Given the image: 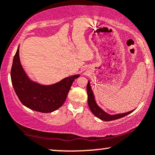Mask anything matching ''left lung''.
Instances as JSON below:
<instances>
[{
    "label": "left lung",
    "mask_w": 155,
    "mask_h": 155,
    "mask_svg": "<svg viewBox=\"0 0 155 155\" xmlns=\"http://www.w3.org/2000/svg\"><path fill=\"white\" fill-rule=\"evenodd\" d=\"M87 95H88V99H87V102L89 107L91 110V111L92 112V114H94V116H96L97 118H100L101 120H105V121H110V120H116L118 119V118H120L122 117H124L128 114L134 111H128L127 113H124V114H115V115H110V114L106 113L104 111H103L102 109H101L100 107H99L98 105L97 104L96 101H95L94 99V96L93 94V92L92 91V88L90 87V81H88L87 85Z\"/></svg>",
    "instance_id": "obj_1"
}]
</instances>
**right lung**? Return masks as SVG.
Listing matches in <instances>:
<instances>
[{
    "instance_id": "obj_1",
    "label": "right lung",
    "mask_w": 155,
    "mask_h": 155,
    "mask_svg": "<svg viewBox=\"0 0 155 155\" xmlns=\"http://www.w3.org/2000/svg\"><path fill=\"white\" fill-rule=\"evenodd\" d=\"M11 81L15 92L23 105L34 111L50 113L65 102L72 84L79 75L65 78L51 85H41L31 81L20 64L19 47L11 68Z\"/></svg>"
}]
</instances>
